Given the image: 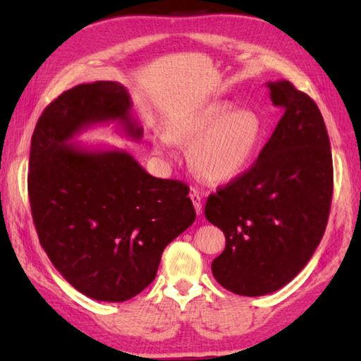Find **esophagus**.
I'll return each mask as SVG.
<instances>
[{
    "mask_svg": "<svg viewBox=\"0 0 361 361\" xmlns=\"http://www.w3.org/2000/svg\"><path fill=\"white\" fill-rule=\"evenodd\" d=\"M189 197H191L192 200V205L195 209V213L197 215H202V197H200L197 191H191V194H189Z\"/></svg>",
    "mask_w": 361,
    "mask_h": 361,
    "instance_id": "obj_1",
    "label": "esophagus"
}]
</instances>
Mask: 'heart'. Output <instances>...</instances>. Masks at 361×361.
Here are the masks:
<instances>
[{"mask_svg":"<svg viewBox=\"0 0 361 361\" xmlns=\"http://www.w3.org/2000/svg\"><path fill=\"white\" fill-rule=\"evenodd\" d=\"M264 133V121L255 109H234L228 100H215L175 119L169 133H154L151 143L161 157L172 154L175 143L191 145L189 162L194 172L209 183H226L250 167Z\"/></svg>","mask_w":361,"mask_h":361,"instance_id":"b5f03b06","label":"heart"}]
</instances>
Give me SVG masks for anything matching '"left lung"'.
Segmentation results:
<instances>
[{"instance_id":"obj_1","label":"left lung","mask_w":361,"mask_h":361,"mask_svg":"<svg viewBox=\"0 0 361 361\" xmlns=\"http://www.w3.org/2000/svg\"><path fill=\"white\" fill-rule=\"evenodd\" d=\"M267 87L282 119L253 167L205 204V218L226 237L213 277L240 296L269 295L302 271L325 234L333 197L331 148L319 106L290 81Z\"/></svg>"}]
</instances>
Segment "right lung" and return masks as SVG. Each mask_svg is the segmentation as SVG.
I'll list each match as a JSON object with an SVG mask.
<instances>
[{
    "label": "right lung",
    "instance_id": "obj_1",
    "mask_svg": "<svg viewBox=\"0 0 361 361\" xmlns=\"http://www.w3.org/2000/svg\"><path fill=\"white\" fill-rule=\"evenodd\" d=\"M109 122L143 137L119 82L79 84L54 100L32 137L28 195L41 247L66 282L95 301L122 302L154 280L164 248L195 212L185 183L151 176L124 149L73 143Z\"/></svg>",
    "mask_w": 361,
    "mask_h": 361
}]
</instances>
